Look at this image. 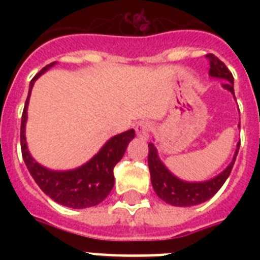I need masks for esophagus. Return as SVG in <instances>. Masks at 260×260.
I'll return each mask as SVG.
<instances>
[{
  "label": "esophagus",
  "instance_id": "1",
  "mask_svg": "<svg viewBox=\"0 0 260 260\" xmlns=\"http://www.w3.org/2000/svg\"><path fill=\"white\" fill-rule=\"evenodd\" d=\"M151 129V124L148 121H140L136 125V134L140 139H144L147 140L148 139V134H150Z\"/></svg>",
  "mask_w": 260,
  "mask_h": 260
}]
</instances>
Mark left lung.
Masks as SVG:
<instances>
[{
    "mask_svg": "<svg viewBox=\"0 0 260 260\" xmlns=\"http://www.w3.org/2000/svg\"><path fill=\"white\" fill-rule=\"evenodd\" d=\"M206 58L209 59L210 63V77L224 79L225 81V83H222L224 89L230 90L235 95L234 75L228 70V67L213 54H208ZM239 146L240 143L238 144V150L235 152L234 160L221 174H218L217 177L205 182H185L174 177L173 174L167 170L165 165L160 162V159L158 158L154 144L148 143V167H150L151 183H152L155 193L160 200L174 206H194L208 201L221 189L226 178L230 177L236 156H238Z\"/></svg>",
    "mask_w": 260,
    "mask_h": 260,
    "instance_id": "left-lung-1",
    "label": "left lung"
}]
</instances>
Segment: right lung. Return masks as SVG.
<instances>
[{"label":"right lung","instance_id":"1","mask_svg":"<svg viewBox=\"0 0 260 260\" xmlns=\"http://www.w3.org/2000/svg\"><path fill=\"white\" fill-rule=\"evenodd\" d=\"M51 66H54V63L47 64L30 81L29 93H28L25 106L22 110L21 129H20L22 159L39 187L55 202L63 206L74 208V209H83V208L98 205L108 197L110 190L113 189V169L122 158L128 143L135 138V131H125L122 134L113 136L93 159H90L86 165L75 170L52 171L35 162L26 148V109H28L30 90L35 81Z\"/></svg>","mask_w":260,"mask_h":260}]
</instances>
